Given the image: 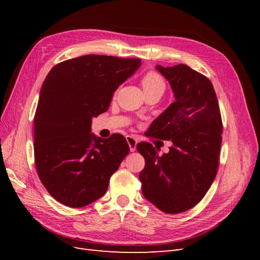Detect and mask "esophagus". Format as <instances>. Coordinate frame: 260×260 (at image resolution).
Masks as SVG:
<instances>
[{"label":"esophagus","mask_w":260,"mask_h":260,"mask_svg":"<svg viewBox=\"0 0 260 260\" xmlns=\"http://www.w3.org/2000/svg\"><path fill=\"white\" fill-rule=\"evenodd\" d=\"M127 142L129 144L130 147V151L131 152H135L137 149V144H138V140L133 137V136H128L127 137Z\"/></svg>","instance_id":"esophagus-1"}]
</instances>
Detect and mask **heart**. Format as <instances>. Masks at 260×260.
Masks as SVG:
<instances>
[{
  "label": "heart",
  "instance_id": "obj_1",
  "mask_svg": "<svg viewBox=\"0 0 260 260\" xmlns=\"http://www.w3.org/2000/svg\"><path fill=\"white\" fill-rule=\"evenodd\" d=\"M142 86L145 91H151V90H156V89H161L165 90V81L162 79V77L157 74L156 72H148L146 73L143 78H142Z\"/></svg>",
  "mask_w": 260,
  "mask_h": 260
}]
</instances>
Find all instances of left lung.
Masks as SVG:
<instances>
[{
    "label": "left lung",
    "mask_w": 260,
    "mask_h": 260,
    "mask_svg": "<svg viewBox=\"0 0 260 260\" xmlns=\"http://www.w3.org/2000/svg\"><path fill=\"white\" fill-rule=\"evenodd\" d=\"M169 81L176 101L152 122L151 137L171 141L161 156L147 142L139 143L145 167L140 172L144 198L166 214L194 207L217 175L222 120L207 77L186 65L156 66Z\"/></svg>",
    "instance_id": "left-lung-1"
}]
</instances>
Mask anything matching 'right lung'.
<instances>
[{
    "label": "right lung",
    "instance_id": "right-lung-1",
    "mask_svg": "<svg viewBox=\"0 0 260 260\" xmlns=\"http://www.w3.org/2000/svg\"><path fill=\"white\" fill-rule=\"evenodd\" d=\"M141 66L139 58L83 55L55 65L46 76L35 115V161L51 196L72 208L103 196L130 148L115 133H91L114 92Z\"/></svg>",
    "mask_w": 260,
    "mask_h": 260
}]
</instances>
